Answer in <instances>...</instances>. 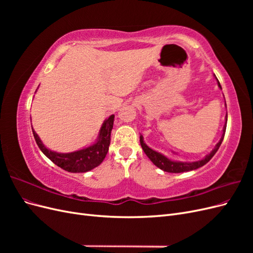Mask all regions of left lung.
<instances>
[{
	"mask_svg": "<svg viewBox=\"0 0 253 253\" xmlns=\"http://www.w3.org/2000/svg\"><path fill=\"white\" fill-rule=\"evenodd\" d=\"M216 80H217V78H216ZM217 84H218V87L221 88L218 80H217ZM226 126H227V116H226V124H225V126L223 127V135H221L219 141L216 143V145H215V147H214V149L210 152V154L206 155L205 158H203L201 160H197V162H192V163L174 162V160H171V159H169L168 157H166L165 155H163L162 153H158V152L154 151L153 149L149 148L148 145L144 143L142 135H140V144H141V148H142L143 152L145 153V155H147L150 158L151 162L154 164L156 167H158L159 169H162L163 171L169 172V173L188 172V171L196 170V169H198V168L203 167L204 165H206L207 163H208L209 160L214 156V154H215V153L218 150V148L220 147L221 142H223L225 132H226Z\"/></svg>",
	"mask_w": 253,
	"mask_h": 253,
	"instance_id": "8db88e82",
	"label": "left lung"
}]
</instances>
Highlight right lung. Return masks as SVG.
<instances>
[{
  "instance_id": "right-lung-1",
  "label": "right lung",
  "mask_w": 253,
  "mask_h": 253,
  "mask_svg": "<svg viewBox=\"0 0 253 253\" xmlns=\"http://www.w3.org/2000/svg\"><path fill=\"white\" fill-rule=\"evenodd\" d=\"M114 115L106 119L100 128L97 141L89 147L72 153H57L48 150L40 137L33 128V134L38 147L43 152V154L48 157L51 162L67 172L83 173L93 170L100 165L108 154L111 143V132L114 125ZM33 127V126H32Z\"/></svg>"
}]
</instances>
